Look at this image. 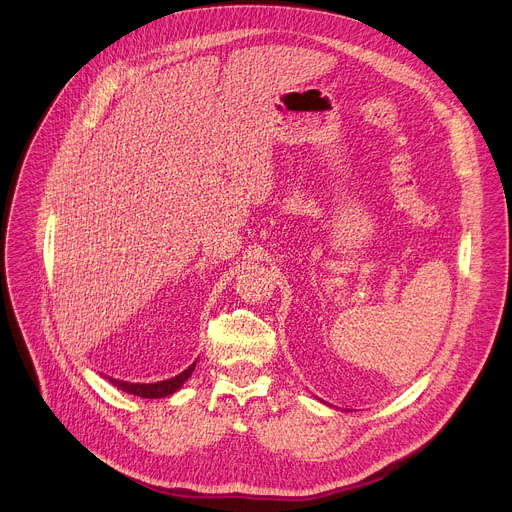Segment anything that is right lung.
Wrapping results in <instances>:
<instances>
[{
	"instance_id": "1",
	"label": "right lung",
	"mask_w": 512,
	"mask_h": 512,
	"mask_svg": "<svg viewBox=\"0 0 512 512\" xmlns=\"http://www.w3.org/2000/svg\"><path fill=\"white\" fill-rule=\"evenodd\" d=\"M196 369V360L190 364V367L186 371H182L180 375L168 379V381H160V383H127V381H119V379H113L109 377V383L125 393H131V395H137V397H143V399H160V397H168L172 393H176L186 381L188 377L194 373Z\"/></svg>"
}]
</instances>
